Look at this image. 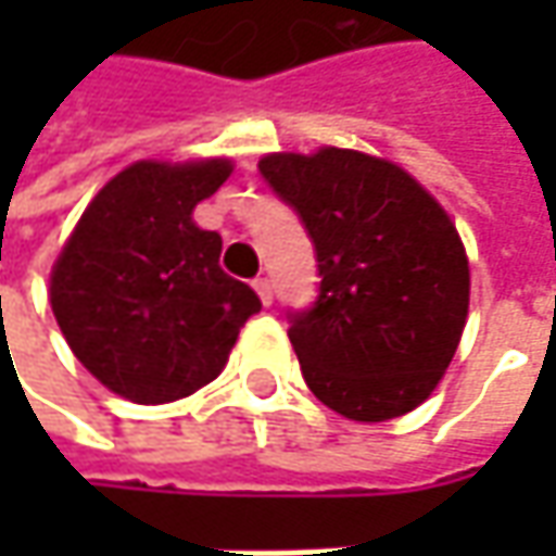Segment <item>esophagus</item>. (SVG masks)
I'll list each match as a JSON object with an SVG mask.
<instances>
[{"label":"esophagus","instance_id":"obj_1","mask_svg":"<svg viewBox=\"0 0 556 556\" xmlns=\"http://www.w3.org/2000/svg\"><path fill=\"white\" fill-rule=\"evenodd\" d=\"M253 290L260 293V300H263L266 306H271V296H275V290H271V281H268V278H256V281H253Z\"/></svg>","mask_w":556,"mask_h":556}]
</instances>
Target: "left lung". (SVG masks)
<instances>
[{
  "label": "left lung",
  "instance_id": "1",
  "mask_svg": "<svg viewBox=\"0 0 556 556\" xmlns=\"http://www.w3.org/2000/svg\"><path fill=\"white\" fill-rule=\"evenodd\" d=\"M260 173L296 210L318 260V296L290 312L315 399L377 424L437 390L470 306L458 228L402 166L350 148L266 154Z\"/></svg>",
  "mask_w": 556,
  "mask_h": 556
}]
</instances>
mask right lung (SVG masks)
<instances>
[{
  "instance_id": "obj_1",
  "label": "right lung",
  "mask_w": 556,
  "mask_h": 556,
  "mask_svg": "<svg viewBox=\"0 0 556 556\" xmlns=\"http://www.w3.org/2000/svg\"><path fill=\"white\" fill-rule=\"evenodd\" d=\"M231 161H139L79 216L49 303L74 355L129 402L163 405L216 380L260 296L219 266L223 238L191 219Z\"/></svg>"
}]
</instances>
